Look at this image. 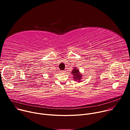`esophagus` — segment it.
<instances>
[{
	"instance_id": "1",
	"label": "esophagus",
	"mask_w": 130,
	"mask_h": 130,
	"mask_svg": "<svg viewBox=\"0 0 130 130\" xmlns=\"http://www.w3.org/2000/svg\"><path fill=\"white\" fill-rule=\"evenodd\" d=\"M61 72H62V73H66V71H64V70L61 71Z\"/></svg>"
}]
</instances>
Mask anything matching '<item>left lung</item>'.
<instances>
[{
  "mask_svg": "<svg viewBox=\"0 0 130 130\" xmlns=\"http://www.w3.org/2000/svg\"><path fill=\"white\" fill-rule=\"evenodd\" d=\"M71 73L73 75V79L75 81H77L78 82H82L80 80L82 79V74L80 73L78 69H76V68H73V70L72 71Z\"/></svg>",
  "mask_w": 130,
  "mask_h": 130,
  "instance_id": "1",
  "label": "left lung"
}]
</instances>
